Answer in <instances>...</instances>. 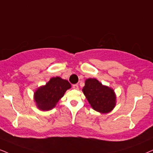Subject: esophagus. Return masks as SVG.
I'll use <instances>...</instances> for the list:
<instances>
[{"label":"esophagus","instance_id":"1","mask_svg":"<svg viewBox=\"0 0 153 153\" xmlns=\"http://www.w3.org/2000/svg\"><path fill=\"white\" fill-rule=\"evenodd\" d=\"M73 88L74 89V90H78L79 87H78V85H73Z\"/></svg>","mask_w":153,"mask_h":153}]
</instances>
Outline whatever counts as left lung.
Here are the masks:
<instances>
[{
  "mask_svg": "<svg viewBox=\"0 0 153 153\" xmlns=\"http://www.w3.org/2000/svg\"><path fill=\"white\" fill-rule=\"evenodd\" d=\"M82 92L91 107L101 114L109 113L117 104L114 90L104 85L96 78H88L85 82Z\"/></svg>",
  "mask_w": 153,
  "mask_h": 153,
  "instance_id": "left-lung-1",
  "label": "left lung"
}]
</instances>
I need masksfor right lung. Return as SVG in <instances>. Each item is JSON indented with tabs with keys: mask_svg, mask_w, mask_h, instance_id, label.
<instances>
[{
	"mask_svg": "<svg viewBox=\"0 0 153 153\" xmlns=\"http://www.w3.org/2000/svg\"><path fill=\"white\" fill-rule=\"evenodd\" d=\"M71 88V85L68 80L59 76L53 77L46 85L34 91V101L36 107L43 111L53 109L65 92Z\"/></svg>",
	"mask_w": 153,
	"mask_h": 153,
	"instance_id": "add662e5",
	"label": "right lung"
}]
</instances>
